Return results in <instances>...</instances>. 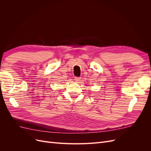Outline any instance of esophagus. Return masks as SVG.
I'll return each instance as SVG.
<instances>
[{
    "instance_id": "34e87169",
    "label": "esophagus",
    "mask_w": 151,
    "mask_h": 151,
    "mask_svg": "<svg viewBox=\"0 0 151 151\" xmlns=\"http://www.w3.org/2000/svg\"><path fill=\"white\" fill-rule=\"evenodd\" d=\"M81 77H75V81H76V82H77V83L81 81Z\"/></svg>"
}]
</instances>
